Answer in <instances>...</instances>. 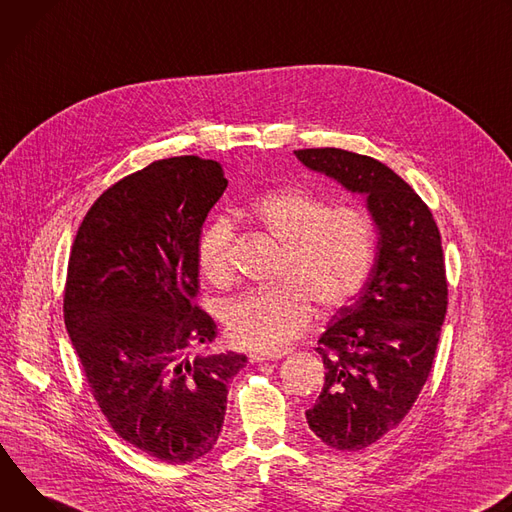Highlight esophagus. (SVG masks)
Segmentation results:
<instances>
[{
  "label": "esophagus",
  "instance_id": "1",
  "mask_svg": "<svg viewBox=\"0 0 512 512\" xmlns=\"http://www.w3.org/2000/svg\"><path fill=\"white\" fill-rule=\"evenodd\" d=\"M282 356V352H252L250 354V360L252 362H268V360H280Z\"/></svg>",
  "mask_w": 512,
  "mask_h": 512
}]
</instances>
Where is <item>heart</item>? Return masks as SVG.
I'll return each mask as SVG.
<instances>
[{
	"label": "heart",
	"mask_w": 512,
	"mask_h": 512,
	"mask_svg": "<svg viewBox=\"0 0 512 512\" xmlns=\"http://www.w3.org/2000/svg\"><path fill=\"white\" fill-rule=\"evenodd\" d=\"M246 213L285 248L274 285L250 289L221 307L232 344L282 348L309 323L311 303L335 311L362 293L378 250L376 223L368 211L333 207L309 189L285 187L258 197ZM232 242L234 225L227 217H215L199 236L197 260L213 285L232 278Z\"/></svg>",
	"instance_id": "heart-1"
}]
</instances>
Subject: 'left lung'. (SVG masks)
Instances as JSON below:
<instances>
[{
  "label": "left lung",
  "mask_w": 512,
  "mask_h": 512,
  "mask_svg": "<svg viewBox=\"0 0 512 512\" xmlns=\"http://www.w3.org/2000/svg\"><path fill=\"white\" fill-rule=\"evenodd\" d=\"M311 170L366 195L378 254L360 297L339 309L315 348L325 382L305 413L329 447L358 451L399 425L431 372L447 311L437 223L386 164L342 148L295 150Z\"/></svg>",
  "instance_id": "8db88e82"
}]
</instances>
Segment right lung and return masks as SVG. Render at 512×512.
<instances>
[{
    "mask_svg": "<svg viewBox=\"0 0 512 512\" xmlns=\"http://www.w3.org/2000/svg\"><path fill=\"white\" fill-rule=\"evenodd\" d=\"M225 187L215 160H156L99 195L69 256L65 325L93 399L124 441L166 464L213 449L248 360L207 352L217 325L195 303L197 242Z\"/></svg>",
    "mask_w": 512,
    "mask_h": 512,
    "instance_id": "1",
    "label": "right lung"
}]
</instances>
